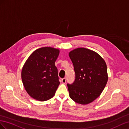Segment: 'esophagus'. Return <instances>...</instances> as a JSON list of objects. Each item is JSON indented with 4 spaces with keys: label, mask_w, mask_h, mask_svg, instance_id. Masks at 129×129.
Here are the masks:
<instances>
[{
    "label": "esophagus",
    "mask_w": 129,
    "mask_h": 129,
    "mask_svg": "<svg viewBox=\"0 0 129 129\" xmlns=\"http://www.w3.org/2000/svg\"><path fill=\"white\" fill-rule=\"evenodd\" d=\"M61 82H62V83H63V84L66 83V82H67V78H62V79H61Z\"/></svg>",
    "instance_id": "esophagus-1"
}]
</instances>
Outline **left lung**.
I'll return each mask as SVG.
<instances>
[{"mask_svg":"<svg viewBox=\"0 0 129 129\" xmlns=\"http://www.w3.org/2000/svg\"><path fill=\"white\" fill-rule=\"evenodd\" d=\"M69 55L76 74L74 82L67 84L70 97L78 104H89L101 95L108 82L106 62L97 52L83 47Z\"/></svg>","mask_w":129,"mask_h":129,"instance_id":"left-lung-1","label":"left lung"}]
</instances>
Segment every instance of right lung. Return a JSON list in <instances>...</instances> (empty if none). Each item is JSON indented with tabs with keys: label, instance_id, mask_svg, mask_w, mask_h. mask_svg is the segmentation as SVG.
<instances>
[{
	"label": "right lung",
	"instance_id": "add662e5",
	"mask_svg": "<svg viewBox=\"0 0 129 129\" xmlns=\"http://www.w3.org/2000/svg\"><path fill=\"white\" fill-rule=\"evenodd\" d=\"M59 50L44 47L35 50L25 61L21 71L24 86L30 96L39 101L52 98L59 85L55 61Z\"/></svg>",
	"mask_w": 129,
	"mask_h": 129
}]
</instances>
